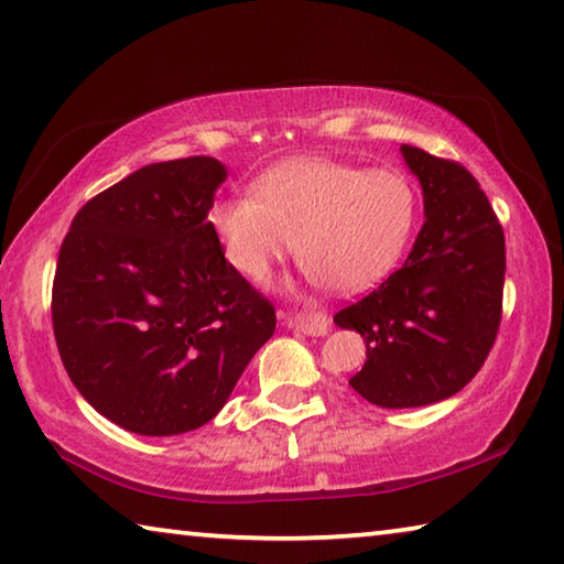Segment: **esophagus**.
<instances>
[{
	"instance_id": "esophagus-1",
	"label": "esophagus",
	"mask_w": 564,
	"mask_h": 564,
	"mask_svg": "<svg viewBox=\"0 0 564 564\" xmlns=\"http://www.w3.org/2000/svg\"><path fill=\"white\" fill-rule=\"evenodd\" d=\"M291 326L303 336H326L330 330V318L326 311H303L291 318Z\"/></svg>"
}]
</instances>
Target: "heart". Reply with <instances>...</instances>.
<instances>
[{
	"label": "heart",
	"mask_w": 564,
	"mask_h": 564,
	"mask_svg": "<svg viewBox=\"0 0 564 564\" xmlns=\"http://www.w3.org/2000/svg\"><path fill=\"white\" fill-rule=\"evenodd\" d=\"M415 208L400 171L305 156L265 171L251 196L214 204L208 224L228 265L248 281H269L295 248L313 281L358 293L393 271Z\"/></svg>",
	"instance_id": "heart-1"
}]
</instances>
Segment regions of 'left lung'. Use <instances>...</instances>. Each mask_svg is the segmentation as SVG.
<instances>
[{"mask_svg":"<svg viewBox=\"0 0 564 564\" xmlns=\"http://www.w3.org/2000/svg\"><path fill=\"white\" fill-rule=\"evenodd\" d=\"M423 186L425 224L403 269L336 313L366 362L350 386L380 408H420L463 390L498 338L505 234L488 196L457 161L400 147Z\"/></svg>","mask_w":564,"mask_h":564,"instance_id":"obj_1","label":"left lung"}]
</instances>
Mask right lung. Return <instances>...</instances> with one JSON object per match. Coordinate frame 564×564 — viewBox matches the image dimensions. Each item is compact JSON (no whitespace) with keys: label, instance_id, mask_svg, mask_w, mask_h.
Here are the masks:
<instances>
[{"label":"right lung","instance_id":"right-lung-1","mask_svg":"<svg viewBox=\"0 0 564 564\" xmlns=\"http://www.w3.org/2000/svg\"><path fill=\"white\" fill-rule=\"evenodd\" d=\"M226 166L133 171L79 208L56 261L52 323L87 403L139 435L208 423L275 330L269 299L228 265L208 224Z\"/></svg>","mask_w":564,"mask_h":564}]
</instances>
